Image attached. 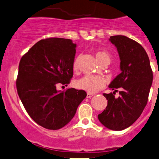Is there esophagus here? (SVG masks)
<instances>
[{
    "instance_id": "34e87169",
    "label": "esophagus",
    "mask_w": 159,
    "mask_h": 159,
    "mask_svg": "<svg viewBox=\"0 0 159 159\" xmlns=\"http://www.w3.org/2000/svg\"><path fill=\"white\" fill-rule=\"evenodd\" d=\"M93 95H94V94H91V93H88V94H87V98H91L92 97Z\"/></svg>"
}]
</instances>
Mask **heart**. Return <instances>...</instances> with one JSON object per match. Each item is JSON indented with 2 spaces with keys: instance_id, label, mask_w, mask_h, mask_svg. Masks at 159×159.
<instances>
[{
  "instance_id": "heart-1",
  "label": "heart",
  "mask_w": 159,
  "mask_h": 159,
  "mask_svg": "<svg viewBox=\"0 0 159 159\" xmlns=\"http://www.w3.org/2000/svg\"><path fill=\"white\" fill-rule=\"evenodd\" d=\"M95 57L101 65L105 63H110L111 56L107 51H97L95 52ZM78 59L76 58L73 62V70H78ZM77 89L84 90L89 93H95L103 89L105 85V81L103 78L94 75H85L79 78L75 82Z\"/></svg>"
}]
</instances>
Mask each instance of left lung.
I'll return each instance as SVG.
<instances>
[{
  "instance_id": "1",
  "label": "left lung",
  "mask_w": 159,
  "mask_h": 159,
  "mask_svg": "<svg viewBox=\"0 0 159 159\" xmlns=\"http://www.w3.org/2000/svg\"><path fill=\"white\" fill-rule=\"evenodd\" d=\"M109 41L118 50L121 73L108 85L113 92L103 94L108 105L98 118L108 129L121 131L131 126L146 106L153 74L148 54L140 44L123 35L111 36ZM118 88L120 95L115 98Z\"/></svg>"
}]
</instances>
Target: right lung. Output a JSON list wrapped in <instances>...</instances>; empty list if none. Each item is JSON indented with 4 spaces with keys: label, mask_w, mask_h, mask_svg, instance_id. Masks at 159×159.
<instances>
[{
    "label": "right lung",
    "mask_w": 159,
    "mask_h": 159,
    "mask_svg": "<svg viewBox=\"0 0 159 159\" xmlns=\"http://www.w3.org/2000/svg\"><path fill=\"white\" fill-rule=\"evenodd\" d=\"M76 44L71 40L52 38L37 42L19 63L17 94L30 118L38 125L57 130L73 118L87 96L83 90L57 91L68 86L73 76Z\"/></svg>",
    "instance_id": "1"
}]
</instances>
